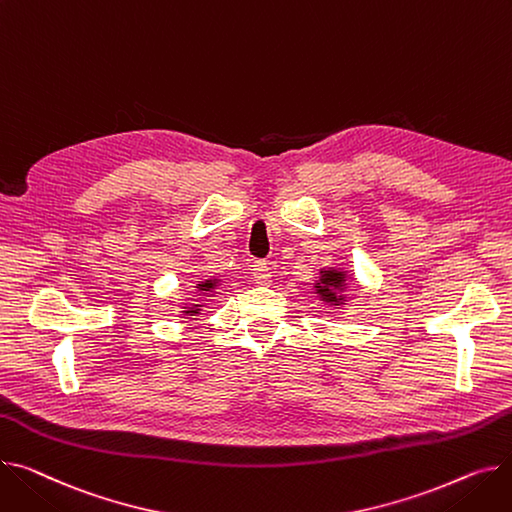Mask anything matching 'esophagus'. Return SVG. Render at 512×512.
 Returning a JSON list of instances; mask_svg holds the SVG:
<instances>
[{"label":"esophagus","instance_id":"34e87169","mask_svg":"<svg viewBox=\"0 0 512 512\" xmlns=\"http://www.w3.org/2000/svg\"><path fill=\"white\" fill-rule=\"evenodd\" d=\"M253 278L259 286H267L271 282V269L267 265V261H255L253 265Z\"/></svg>","mask_w":512,"mask_h":512}]
</instances>
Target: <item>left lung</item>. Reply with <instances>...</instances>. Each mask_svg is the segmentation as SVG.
<instances>
[{
	"mask_svg": "<svg viewBox=\"0 0 512 512\" xmlns=\"http://www.w3.org/2000/svg\"><path fill=\"white\" fill-rule=\"evenodd\" d=\"M346 288V271H339V269H323L321 271V278L315 282V290L321 296V300L329 302V304H344V292Z\"/></svg>",
	"mask_w": 512,
	"mask_h": 512,
	"instance_id": "1",
	"label": "left lung"
}]
</instances>
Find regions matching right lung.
Instances as JSON below:
<instances>
[{"mask_svg":"<svg viewBox=\"0 0 512 512\" xmlns=\"http://www.w3.org/2000/svg\"><path fill=\"white\" fill-rule=\"evenodd\" d=\"M216 286H218V280H206V282L197 284L195 288H197V292H199V294H206V292H212ZM199 306H201V304H193V306H189V309H185V311H183V315H191V317H193V315H199Z\"/></svg>","mask_w":512,"mask_h":512,"instance_id":"right-lung-1","label":"right lung"}]
</instances>
